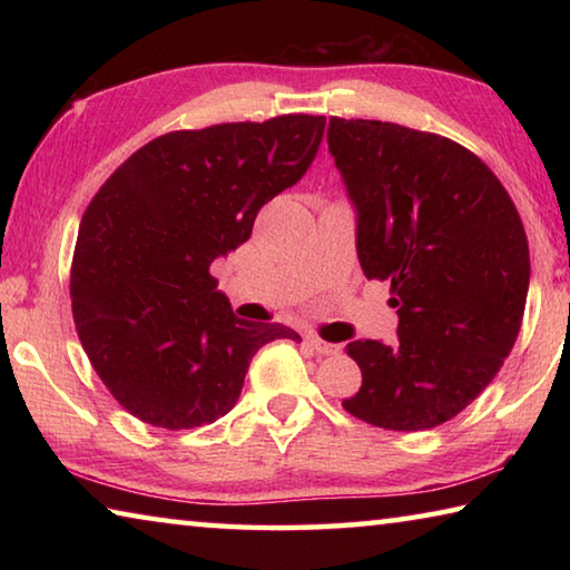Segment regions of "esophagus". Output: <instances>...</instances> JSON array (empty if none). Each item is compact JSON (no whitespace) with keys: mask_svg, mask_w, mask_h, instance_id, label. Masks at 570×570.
<instances>
[{"mask_svg":"<svg viewBox=\"0 0 570 570\" xmlns=\"http://www.w3.org/2000/svg\"><path fill=\"white\" fill-rule=\"evenodd\" d=\"M308 344H312V350H316V354H324V356L340 352V344H330V342H324V340H320V336H314V334L308 336Z\"/></svg>","mask_w":570,"mask_h":570,"instance_id":"esophagus-1","label":"esophagus"}]
</instances>
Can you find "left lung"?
Listing matches in <instances>:
<instances>
[{"mask_svg":"<svg viewBox=\"0 0 570 570\" xmlns=\"http://www.w3.org/2000/svg\"><path fill=\"white\" fill-rule=\"evenodd\" d=\"M326 142L366 278L392 284L397 342L356 340L362 387L344 410L420 432L462 412L518 340L530 284L523 220L475 153L382 120L332 118Z\"/></svg>","mask_w":570,"mask_h":570,"instance_id":"left-lung-1","label":"left lung"}]
</instances>
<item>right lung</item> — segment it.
I'll list each match as a JSON object with an SVG mask.
<instances>
[{
    "label": "right lung",
    "instance_id": "obj_1",
    "mask_svg": "<svg viewBox=\"0 0 570 570\" xmlns=\"http://www.w3.org/2000/svg\"><path fill=\"white\" fill-rule=\"evenodd\" d=\"M324 125L282 115L160 135L95 193L72 258V316L92 370L132 417L163 430L216 422L264 344L302 342L284 324L238 320L208 268L302 180Z\"/></svg>",
    "mask_w": 570,
    "mask_h": 570
}]
</instances>
